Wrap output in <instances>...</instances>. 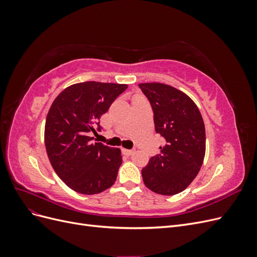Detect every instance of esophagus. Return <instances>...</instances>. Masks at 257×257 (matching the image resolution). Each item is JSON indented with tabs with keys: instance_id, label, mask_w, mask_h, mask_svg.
Masks as SVG:
<instances>
[{
	"instance_id": "esophagus-1",
	"label": "esophagus",
	"mask_w": 257,
	"mask_h": 257,
	"mask_svg": "<svg viewBox=\"0 0 257 257\" xmlns=\"http://www.w3.org/2000/svg\"><path fill=\"white\" fill-rule=\"evenodd\" d=\"M122 151H123L124 154H126V155H131V154L134 153V150H133V149H123Z\"/></svg>"
}]
</instances>
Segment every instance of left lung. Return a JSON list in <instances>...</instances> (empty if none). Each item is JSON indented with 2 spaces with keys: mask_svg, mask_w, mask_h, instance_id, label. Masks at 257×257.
I'll list each match as a JSON object with an SVG mask.
<instances>
[{
  "mask_svg": "<svg viewBox=\"0 0 257 257\" xmlns=\"http://www.w3.org/2000/svg\"><path fill=\"white\" fill-rule=\"evenodd\" d=\"M153 110L155 132L165 139L161 153L143 168L148 189L175 195L185 190L203 165L206 132L196 104L172 85L151 82L138 84Z\"/></svg>",
  "mask_w": 257,
  "mask_h": 257,
  "instance_id": "1",
  "label": "left lung"
}]
</instances>
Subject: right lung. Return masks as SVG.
<instances>
[{"instance_id": "obj_1", "label": "right lung", "mask_w": 257, "mask_h": 257, "mask_svg": "<svg viewBox=\"0 0 257 257\" xmlns=\"http://www.w3.org/2000/svg\"><path fill=\"white\" fill-rule=\"evenodd\" d=\"M126 84L85 81L69 85L53 100L45 124V146L54 172L72 190L98 194L114 183L122 155L118 148L93 144L99 119ZM97 130H95V127Z\"/></svg>"}]
</instances>
